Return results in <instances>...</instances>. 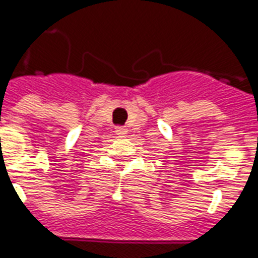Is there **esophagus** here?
Returning <instances> with one entry per match:
<instances>
[{
	"mask_svg": "<svg viewBox=\"0 0 258 258\" xmlns=\"http://www.w3.org/2000/svg\"><path fill=\"white\" fill-rule=\"evenodd\" d=\"M115 133L116 135H119V137H125L127 133H128V130L125 128V127H116Z\"/></svg>",
	"mask_w": 258,
	"mask_h": 258,
	"instance_id": "obj_1",
	"label": "esophagus"
}]
</instances>
